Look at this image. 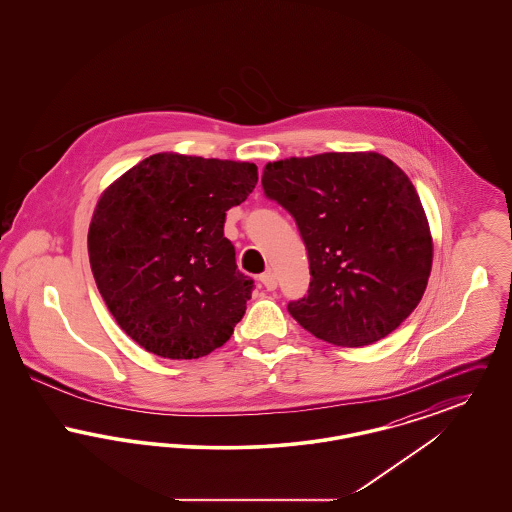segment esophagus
<instances>
[{"label":"esophagus","mask_w":512,"mask_h":512,"mask_svg":"<svg viewBox=\"0 0 512 512\" xmlns=\"http://www.w3.org/2000/svg\"><path fill=\"white\" fill-rule=\"evenodd\" d=\"M259 280H261V284L267 288L268 292L276 290V286H278V278H276V274L272 270H267L265 274H261Z\"/></svg>","instance_id":"esophagus-1"}]
</instances>
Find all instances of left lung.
<instances>
[{"label":"left lung","mask_w":512,"mask_h":512,"mask_svg":"<svg viewBox=\"0 0 512 512\" xmlns=\"http://www.w3.org/2000/svg\"><path fill=\"white\" fill-rule=\"evenodd\" d=\"M263 190L299 228L311 284L288 311L318 340L363 347L386 338L420 303L434 257L409 176L374 151L267 163Z\"/></svg>","instance_id":"8db88e82"}]
</instances>
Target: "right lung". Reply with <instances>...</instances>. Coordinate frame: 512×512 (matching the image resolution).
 <instances>
[{
    "label": "right lung",
    "instance_id": "add662e5",
    "mask_svg": "<svg viewBox=\"0 0 512 512\" xmlns=\"http://www.w3.org/2000/svg\"><path fill=\"white\" fill-rule=\"evenodd\" d=\"M257 180L253 163L155 153L99 197L90 267L117 324L149 353L199 359L230 340L253 280L224 219Z\"/></svg>",
    "mask_w": 512,
    "mask_h": 512
}]
</instances>
